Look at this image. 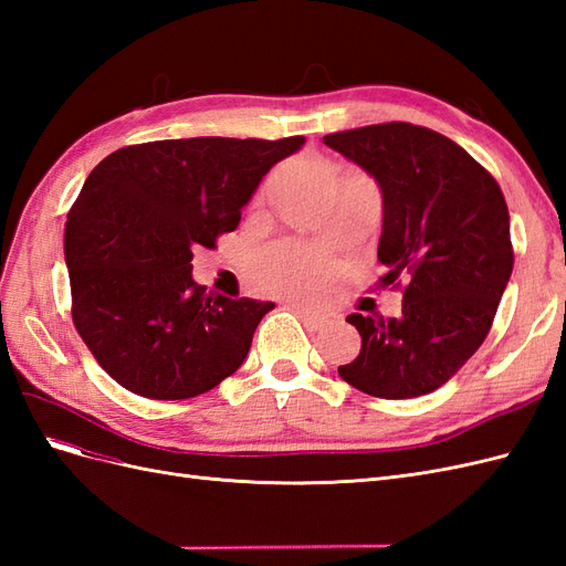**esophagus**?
I'll return each instance as SVG.
<instances>
[{
	"label": "esophagus",
	"mask_w": 566,
	"mask_h": 566,
	"mask_svg": "<svg viewBox=\"0 0 566 566\" xmlns=\"http://www.w3.org/2000/svg\"><path fill=\"white\" fill-rule=\"evenodd\" d=\"M293 310H295V314L302 318V323L306 325V331H312V333H316V331H323L325 325L331 323V316L328 314H323V312H312V310H304V306H295L293 304Z\"/></svg>",
	"instance_id": "obj_1"
}]
</instances>
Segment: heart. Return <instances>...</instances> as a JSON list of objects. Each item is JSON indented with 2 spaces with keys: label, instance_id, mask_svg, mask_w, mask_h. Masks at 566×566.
Instances as JSON below:
<instances>
[{
  "label": "heart",
  "instance_id": "heart-1",
  "mask_svg": "<svg viewBox=\"0 0 566 566\" xmlns=\"http://www.w3.org/2000/svg\"><path fill=\"white\" fill-rule=\"evenodd\" d=\"M254 276L276 295L312 297L333 283L328 256L302 243H276L254 256Z\"/></svg>",
  "mask_w": 566,
  "mask_h": 566
}]
</instances>
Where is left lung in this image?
Masks as SVG:
<instances>
[{
    "mask_svg": "<svg viewBox=\"0 0 566 566\" xmlns=\"http://www.w3.org/2000/svg\"><path fill=\"white\" fill-rule=\"evenodd\" d=\"M323 142L380 184L382 283L403 293L399 318L347 316L361 352L337 373L370 397H422L491 331L515 264L505 196L465 148L420 125H368Z\"/></svg>",
    "mask_w": 566,
    "mask_h": 566,
    "instance_id": "obj_1",
    "label": "left lung"
}]
</instances>
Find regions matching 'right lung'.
<instances>
[{
    "mask_svg": "<svg viewBox=\"0 0 566 566\" xmlns=\"http://www.w3.org/2000/svg\"><path fill=\"white\" fill-rule=\"evenodd\" d=\"M304 136L167 139L101 160L65 221L73 323L98 366L146 399L179 401L229 378L271 302L205 293L193 250L241 221L243 205Z\"/></svg>",
    "mask_w": 566,
    "mask_h": 566,
    "instance_id": "1",
    "label": "right lung"
}]
</instances>
